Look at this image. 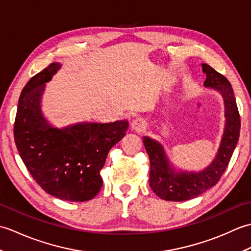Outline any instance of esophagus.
<instances>
[{
  "label": "esophagus",
  "instance_id": "esophagus-1",
  "mask_svg": "<svg viewBox=\"0 0 251 251\" xmlns=\"http://www.w3.org/2000/svg\"><path fill=\"white\" fill-rule=\"evenodd\" d=\"M131 129H134L138 132H141L146 129L147 127V122L145 119H142V117H138V119L134 120L131 122Z\"/></svg>",
  "mask_w": 251,
  "mask_h": 251
}]
</instances>
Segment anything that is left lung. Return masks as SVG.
Here are the masks:
<instances>
[{
    "label": "left lung",
    "instance_id": "left-lung-1",
    "mask_svg": "<svg viewBox=\"0 0 251 251\" xmlns=\"http://www.w3.org/2000/svg\"><path fill=\"white\" fill-rule=\"evenodd\" d=\"M201 67L202 72L206 74L205 86L220 92L225 100L226 119L225 134L215 159L200 173H177L170 167L161 143L149 137H143V145L150 158L149 183L154 193L165 201H188L216 185L226 172L238 141L241 119L231 83L225 75L206 63H202Z\"/></svg>",
    "mask_w": 251,
    "mask_h": 251
}]
</instances>
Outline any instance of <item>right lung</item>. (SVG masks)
Segmentation results:
<instances>
[{
	"label": "right lung",
	"mask_w": 251,
	"mask_h": 251,
	"mask_svg": "<svg viewBox=\"0 0 251 251\" xmlns=\"http://www.w3.org/2000/svg\"><path fill=\"white\" fill-rule=\"evenodd\" d=\"M52 62L26 83L18 101L15 143L32 178L46 193L68 201L94 199L102 186V169L110 149L128 129V122L79 123L58 129L41 111L45 83L59 70Z\"/></svg>",
	"instance_id": "add662e5"
}]
</instances>
